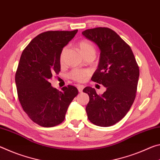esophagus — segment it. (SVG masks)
I'll return each instance as SVG.
<instances>
[{
    "label": "esophagus",
    "instance_id": "esophagus-1",
    "mask_svg": "<svg viewBox=\"0 0 160 160\" xmlns=\"http://www.w3.org/2000/svg\"><path fill=\"white\" fill-rule=\"evenodd\" d=\"M83 88H84V86H83V85H78L77 86V88H78V92L82 93Z\"/></svg>",
    "mask_w": 160,
    "mask_h": 160
}]
</instances>
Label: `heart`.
<instances>
[{
    "label": "heart",
    "instance_id": "1",
    "mask_svg": "<svg viewBox=\"0 0 160 160\" xmlns=\"http://www.w3.org/2000/svg\"><path fill=\"white\" fill-rule=\"evenodd\" d=\"M78 48H79L80 52L82 53L83 56H85L86 54H95V48L91 42L88 40H82L78 43ZM65 51V49L63 50L62 55H61V59L62 58L63 54ZM89 74L88 71L86 70H80V69H75L72 71L70 74V77L73 78L74 80L78 81V82H83L84 81L87 77Z\"/></svg>",
    "mask_w": 160,
    "mask_h": 160
}]
</instances>
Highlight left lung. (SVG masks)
Masks as SVG:
<instances>
[{
	"label": "left lung",
	"instance_id": "left-lung-1",
	"mask_svg": "<svg viewBox=\"0 0 160 160\" xmlns=\"http://www.w3.org/2000/svg\"><path fill=\"white\" fill-rule=\"evenodd\" d=\"M82 35L100 49L98 69L91 80L106 88L101 95L89 86L83 90L89 96L88 118L98 126H111L123 118L134 102L139 67L130 47L111 29H88Z\"/></svg>",
	"mask_w": 160,
	"mask_h": 160
}]
</instances>
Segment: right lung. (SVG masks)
Listing matches in <instances>:
<instances>
[{"label": "right lung", "instance_id": "obj_1", "mask_svg": "<svg viewBox=\"0 0 160 160\" xmlns=\"http://www.w3.org/2000/svg\"><path fill=\"white\" fill-rule=\"evenodd\" d=\"M78 30L48 31L35 37L21 54L15 74L18 99L29 118L40 126L54 127L64 121L71 102L78 93L69 85L58 91L49 80L61 69L63 48Z\"/></svg>", "mask_w": 160, "mask_h": 160}]
</instances>
